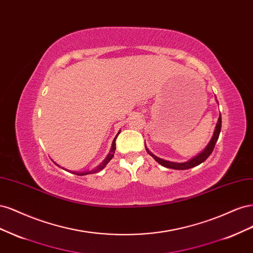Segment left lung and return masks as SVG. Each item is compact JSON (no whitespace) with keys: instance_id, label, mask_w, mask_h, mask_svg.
I'll return each instance as SVG.
<instances>
[{"instance_id":"8db88e82","label":"left lung","mask_w":253,"mask_h":253,"mask_svg":"<svg viewBox=\"0 0 253 253\" xmlns=\"http://www.w3.org/2000/svg\"><path fill=\"white\" fill-rule=\"evenodd\" d=\"M217 103H218V101H217ZM220 128H221V117H220V114H219L217 124L215 126V129H214L213 136H212L210 142L208 143V145H207V147L200 153V154L196 155L193 158H191L190 160H188V162H186V163H173V162H169V160H165L163 158H159L156 155L153 154L152 152L149 151V149L145 147V143H144V147H145V150H147V152L149 153V154L153 158H154L159 165H162V166H164L166 168H169V169H174V170H187V169H191V168H194V167H196L198 165H201L202 163L205 162L207 158L210 156V154L212 153L214 147H215V143H216V141L218 139V136H219V133H220Z\"/></svg>"}]
</instances>
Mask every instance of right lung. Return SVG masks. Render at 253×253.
<instances>
[{"mask_svg": "<svg viewBox=\"0 0 253 253\" xmlns=\"http://www.w3.org/2000/svg\"><path fill=\"white\" fill-rule=\"evenodd\" d=\"M119 133H120V131L118 132V134L116 135V137H115L114 138V140H113V143H112V148H111V151H110V153L108 154V156L105 157V159L103 160V162L99 165L96 169H93V170H90V171H83V172H75V171H70V170H67V169H64V168H62V169H64V170H66V171H68V172H71V173H73V174H76V175H80V176H82V175H88V174H93V173H97V172H99V171H101V170H103L104 168H105V166L109 164V162L110 160L114 157V154H115V150H116V138H117V136L119 135ZM56 164V163H55ZM58 167H60L58 164H56Z\"/></svg>", "mask_w": 253, "mask_h": 253, "instance_id": "1", "label": "right lung"}]
</instances>
